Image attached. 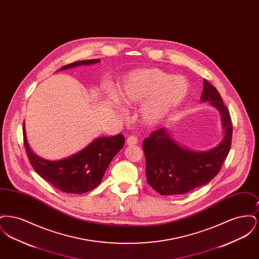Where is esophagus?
<instances>
[{"label":"esophagus","instance_id":"1","mask_svg":"<svg viewBox=\"0 0 259 259\" xmlns=\"http://www.w3.org/2000/svg\"><path fill=\"white\" fill-rule=\"evenodd\" d=\"M126 144L128 146H135L138 144V138L135 136H129L126 139Z\"/></svg>","mask_w":259,"mask_h":259}]
</instances>
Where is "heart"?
<instances>
[{
    "label": "heart",
    "mask_w": 259,
    "mask_h": 259,
    "mask_svg": "<svg viewBox=\"0 0 259 259\" xmlns=\"http://www.w3.org/2000/svg\"><path fill=\"white\" fill-rule=\"evenodd\" d=\"M189 82L181 74L171 75L160 69H140L127 74L116 89L115 98L123 106H133L148 98L140 111L148 125L159 123L185 101Z\"/></svg>",
    "instance_id": "obj_1"
}]
</instances>
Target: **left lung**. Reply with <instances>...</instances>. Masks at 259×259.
<instances>
[{
    "instance_id": "obj_1",
    "label": "left lung",
    "mask_w": 259,
    "mask_h": 259,
    "mask_svg": "<svg viewBox=\"0 0 259 259\" xmlns=\"http://www.w3.org/2000/svg\"><path fill=\"white\" fill-rule=\"evenodd\" d=\"M201 101L221 113L224 136L217 147L206 151L185 148L166 128L153 131L143 142L148 184L161 195L186 194L208 184L221 171L229 153L233 130L230 114L217 88L206 79Z\"/></svg>"
}]
</instances>
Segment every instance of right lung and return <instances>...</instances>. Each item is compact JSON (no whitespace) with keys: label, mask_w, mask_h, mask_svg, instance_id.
Here are the masks:
<instances>
[{"label":"right lung","mask_w":259,"mask_h":259,"mask_svg":"<svg viewBox=\"0 0 259 259\" xmlns=\"http://www.w3.org/2000/svg\"><path fill=\"white\" fill-rule=\"evenodd\" d=\"M100 59L76 61L66 65L59 71L77 66L93 65ZM24 146L34 170L57 189L66 193L82 194L100 185L112 158L123 148L125 139L121 134L100 137L73 155L60 160L51 161L37 156L30 148L23 123Z\"/></svg>","instance_id":"1"}]
</instances>
